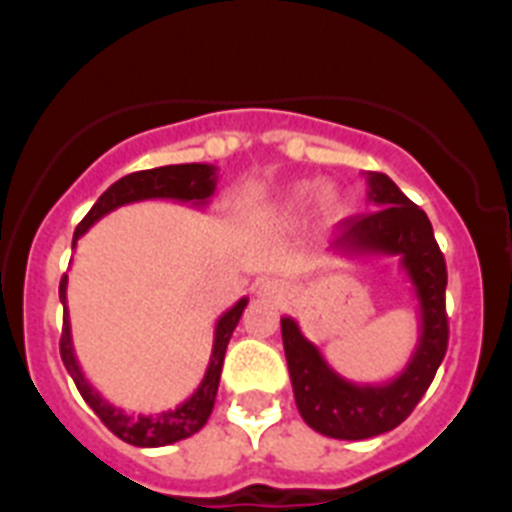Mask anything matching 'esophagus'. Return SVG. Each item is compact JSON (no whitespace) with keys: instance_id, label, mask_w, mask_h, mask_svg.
<instances>
[{"instance_id":"esophagus-1","label":"esophagus","mask_w":512,"mask_h":512,"mask_svg":"<svg viewBox=\"0 0 512 512\" xmlns=\"http://www.w3.org/2000/svg\"><path fill=\"white\" fill-rule=\"evenodd\" d=\"M287 295V284L279 282V279H266L259 284V297H269V300H277V297Z\"/></svg>"}]
</instances>
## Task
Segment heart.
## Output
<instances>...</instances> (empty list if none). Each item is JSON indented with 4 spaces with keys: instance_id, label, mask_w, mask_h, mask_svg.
<instances>
[{
    "instance_id": "b5f03b06",
    "label": "heart",
    "mask_w": 512,
    "mask_h": 512,
    "mask_svg": "<svg viewBox=\"0 0 512 512\" xmlns=\"http://www.w3.org/2000/svg\"><path fill=\"white\" fill-rule=\"evenodd\" d=\"M315 200H320V210L323 212H333V207H336V197H333L330 189H325L323 192V187H318V184H300V187L292 192V197H289L287 210L302 212L307 210V205H312Z\"/></svg>"
}]
</instances>
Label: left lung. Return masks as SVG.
<instances>
[{"label": "left lung", "mask_w": 512, "mask_h": 512, "mask_svg": "<svg viewBox=\"0 0 512 512\" xmlns=\"http://www.w3.org/2000/svg\"><path fill=\"white\" fill-rule=\"evenodd\" d=\"M374 210L343 220L336 251L348 256H397L418 297L420 336L408 366L382 384H356L323 359L300 325L282 318V341L297 410L312 431L341 441H364L387 433L415 410L431 387L449 346L446 261L433 238L431 220L400 192L387 174L369 171Z\"/></svg>", "instance_id": "obj_1"}]
</instances>
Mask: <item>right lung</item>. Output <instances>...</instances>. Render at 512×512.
Segmentation results:
<instances>
[{
	"label": "right lung",
	"mask_w": 512,
	"mask_h": 512,
	"mask_svg": "<svg viewBox=\"0 0 512 512\" xmlns=\"http://www.w3.org/2000/svg\"><path fill=\"white\" fill-rule=\"evenodd\" d=\"M215 184L217 169L210 164L158 166V169L135 171V174L122 176V179H117V182L94 202V207L87 212V217L76 225L74 243H71V246H76V241L97 223L99 217L117 210V207L143 200H174L189 202V205L194 207H205L207 200L215 194ZM66 284H69V277L63 274L61 287H58V297H61L63 305L61 359L63 366H66V372L74 379L76 390H79L81 397L87 400L89 408L99 415V420H102L117 438H122L125 443H133V446H140V449L169 446V443L182 441V438H189L200 431L202 425L207 423V418H210L212 408H215V395L217 384H220V372H223L225 348H228V341L230 336H233L235 325H238L243 310H246V297H241V300L235 302V305L230 307L228 312H223L220 320H217L210 364H207L205 377H202L200 387L194 390V395L187 397L182 405L164 410V413L140 415L115 408L110 400H104V397L94 390L92 382L84 377V372H81V366L74 354V341H71V320L69 307H66Z\"/></svg>",
	"instance_id": "right-lung-1"
}]
</instances>
